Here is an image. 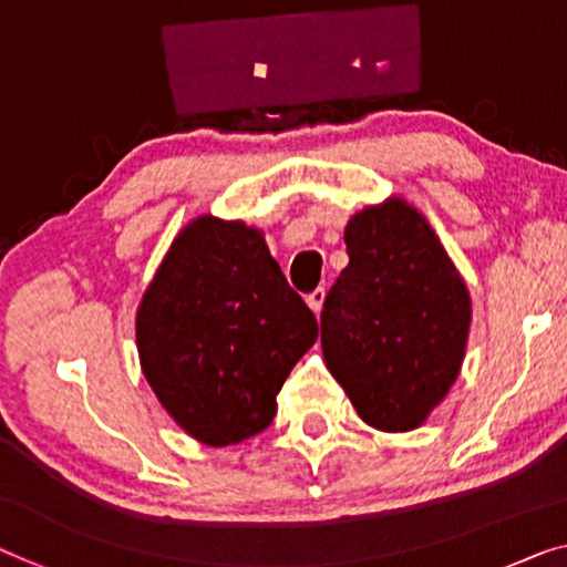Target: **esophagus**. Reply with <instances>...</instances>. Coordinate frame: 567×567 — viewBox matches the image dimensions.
<instances>
[{
    "label": "esophagus",
    "instance_id": "34e87169",
    "mask_svg": "<svg viewBox=\"0 0 567 567\" xmlns=\"http://www.w3.org/2000/svg\"><path fill=\"white\" fill-rule=\"evenodd\" d=\"M323 300H326V290H323V287H318L316 292H310L308 298H306L308 308H310L312 312H316V316H318V312H320V308H323Z\"/></svg>",
    "mask_w": 567,
    "mask_h": 567
}]
</instances>
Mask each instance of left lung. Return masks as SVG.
Returning a JSON list of instances; mask_svg holds the SVG:
<instances>
[{
    "instance_id": "1",
    "label": "left lung",
    "mask_w": 567,
    "mask_h": 567,
    "mask_svg": "<svg viewBox=\"0 0 567 567\" xmlns=\"http://www.w3.org/2000/svg\"><path fill=\"white\" fill-rule=\"evenodd\" d=\"M349 267L320 316L326 367L382 433L425 425L461 374L471 295L412 203H369L343 231Z\"/></svg>"
}]
</instances>
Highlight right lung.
Wrapping results in <instances>:
<instances>
[{"instance_id":"obj_1","label":"right lung","mask_w":567,"mask_h":567,"mask_svg":"<svg viewBox=\"0 0 567 567\" xmlns=\"http://www.w3.org/2000/svg\"><path fill=\"white\" fill-rule=\"evenodd\" d=\"M140 367L175 425L210 447L261 433L318 320L265 231L200 214L175 234L134 318Z\"/></svg>"}]
</instances>
